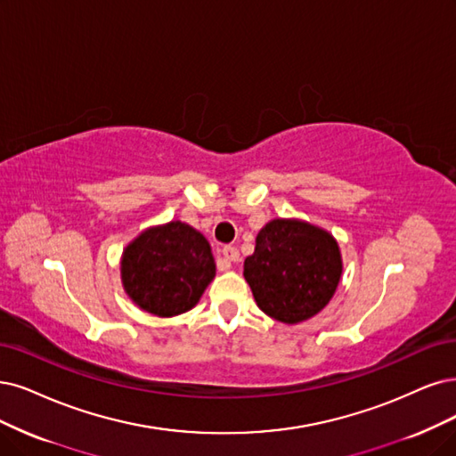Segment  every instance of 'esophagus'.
<instances>
[{
  "mask_svg": "<svg viewBox=\"0 0 456 456\" xmlns=\"http://www.w3.org/2000/svg\"><path fill=\"white\" fill-rule=\"evenodd\" d=\"M222 254H224V257H225L229 263H234V261H239V259H240L239 249L234 248V246H224Z\"/></svg>",
  "mask_w": 456,
  "mask_h": 456,
  "instance_id": "obj_1",
  "label": "esophagus"
}]
</instances>
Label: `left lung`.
Here are the masks:
<instances>
[{
  "mask_svg": "<svg viewBox=\"0 0 456 456\" xmlns=\"http://www.w3.org/2000/svg\"><path fill=\"white\" fill-rule=\"evenodd\" d=\"M342 276L336 240L298 219H273L244 261V278L257 306L281 323H300L322 312Z\"/></svg>",
  "mask_w": 456,
  "mask_h": 456,
  "instance_id": "left-lung-1",
  "label": "left lung"
}]
</instances>
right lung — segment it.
<instances>
[{
  "instance_id": "right-lung-1",
  "label": "right lung",
  "mask_w": 456,
  "mask_h": 456,
  "mask_svg": "<svg viewBox=\"0 0 456 456\" xmlns=\"http://www.w3.org/2000/svg\"><path fill=\"white\" fill-rule=\"evenodd\" d=\"M214 274L208 240L182 222L144 231L122 257L126 293L139 308L159 317L191 310Z\"/></svg>"
}]
</instances>
